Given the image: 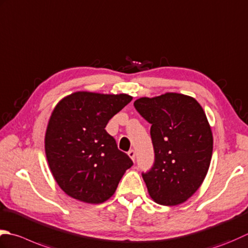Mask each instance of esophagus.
<instances>
[{"label":"esophagus","instance_id":"1","mask_svg":"<svg viewBox=\"0 0 248 248\" xmlns=\"http://www.w3.org/2000/svg\"><path fill=\"white\" fill-rule=\"evenodd\" d=\"M128 155H129V157L133 160H135V150H133V149H130L129 152H128Z\"/></svg>","mask_w":248,"mask_h":248}]
</instances>
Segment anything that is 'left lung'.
Segmentation results:
<instances>
[{
	"label": "left lung",
	"instance_id": "8db88e82",
	"mask_svg": "<svg viewBox=\"0 0 248 248\" xmlns=\"http://www.w3.org/2000/svg\"><path fill=\"white\" fill-rule=\"evenodd\" d=\"M134 108L152 124L155 161L142 173L149 196L162 205L181 204L198 190L210 168L213 135L204 110L179 93L140 98Z\"/></svg>",
	"mask_w": 248,
	"mask_h": 248
}]
</instances>
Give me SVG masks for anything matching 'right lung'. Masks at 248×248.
I'll list each match as a JSON object with an SVG mask.
<instances>
[{"label": "right lung", "instance_id": "obj_1", "mask_svg": "<svg viewBox=\"0 0 248 248\" xmlns=\"http://www.w3.org/2000/svg\"><path fill=\"white\" fill-rule=\"evenodd\" d=\"M131 100L128 94L76 92L53 109L45 152L52 175L66 195L94 204L114 195L133 161L105 127Z\"/></svg>", "mask_w": 248, "mask_h": 248}]
</instances>
